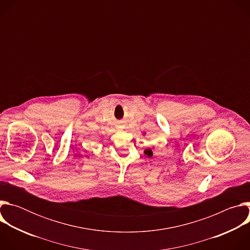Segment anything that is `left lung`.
<instances>
[{
	"label": "left lung",
	"mask_w": 250,
	"mask_h": 250,
	"mask_svg": "<svg viewBox=\"0 0 250 250\" xmlns=\"http://www.w3.org/2000/svg\"><path fill=\"white\" fill-rule=\"evenodd\" d=\"M145 154H146V155H147L148 157H151L153 153H152V150H151V149H146V150L145 151Z\"/></svg>",
	"instance_id": "8db88e82"
}]
</instances>
